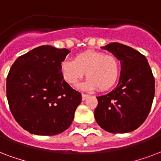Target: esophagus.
I'll return each instance as SVG.
<instances>
[{
  "mask_svg": "<svg viewBox=\"0 0 161 161\" xmlns=\"http://www.w3.org/2000/svg\"><path fill=\"white\" fill-rule=\"evenodd\" d=\"M81 97H82V100L84 101V100H86V99L87 98V97H88V95H86V94L82 93V94H81Z\"/></svg>",
  "mask_w": 161,
  "mask_h": 161,
  "instance_id": "esophagus-1",
  "label": "esophagus"
}]
</instances>
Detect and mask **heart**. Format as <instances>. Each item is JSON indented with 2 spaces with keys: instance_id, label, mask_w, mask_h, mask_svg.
Returning a JSON list of instances; mask_svg holds the SVG:
<instances>
[{
  "instance_id": "heart-1",
  "label": "heart",
  "mask_w": 161,
  "mask_h": 161,
  "mask_svg": "<svg viewBox=\"0 0 161 161\" xmlns=\"http://www.w3.org/2000/svg\"><path fill=\"white\" fill-rule=\"evenodd\" d=\"M60 71L63 79L69 85L75 86L86 74L87 79L80 87L86 91L97 88L98 91L104 92L110 89L116 82L119 65L118 59L114 55L88 50L75 55L74 61L69 59L63 61Z\"/></svg>"
}]
</instances>
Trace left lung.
I'll list each match as a JSON object with an SVG mask.
<instances>
[{
  "label": "left lung",
  "instance_id": "8db88e82",
  "mask_svg": "<svg viewBox=\"0 0 161 161\" xmlns=\"http://www.w3.org/2000/svg\"><path fill=\"white\" fill-rule=\"evenodd\" d=\"M102 48L120 61L121 71L116 87L97 97L95 119L108 132H130L142 125L150 111L155 92L154 75L147 58L133 48L118 42Z\"/></svg>",
  "mask_w": 161,
  "mask_h": 161
}]
</instances>
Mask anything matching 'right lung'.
<instances>
[{
  "mask_svg": "<svg viewBox=\"0 0 161 161\" xmlns=\"http://www.w3.org/2000/svg\"><path fill=\"white\" fill-rule=\"evenodd\" d=\"M69 50L41 46L19 57L7 78V97L25 130L53 136L69 127L81 94L63 79L60 65Z\"/></svg>",
  "mask_w": 161,
  "mask_h": 161,
  "instance_id": "add662e5",
  "label": "right lung"
}]
</instances>
